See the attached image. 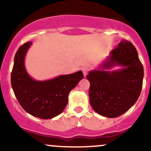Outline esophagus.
<instances>
[{"mask_svg":"<svg viewBox=\"0 0 151 151\" xmlns=\"http://www.w3.org/2000/svg\"><path fill=\"white\" fill-rule=\"evenodd\" d=\"M81 70H82L84 75L86 76V74H87V73H88V71H89V69H88L87 67H82V68H81Z\"/></svg>","mask_w":151,"mask_h":151,"instance_id":"esophagus-1","label":"esophagus"}]
</instances>
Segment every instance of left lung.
Masks as SVG:
<instances>
[{"mask_svg": "<svg viewBox=\"0 0 151 151\" xmlns=\"http://www.w3.org/2000/svg\"><path fill=\"white\" fill-rule=\"evenodd\" d=\"M116 65L120 70L109 71ZM89 102L100 115L116 118L134 105L141 94L143 67L135 47L129 41L121 40L99 70L89 72Z\"/></svg>", "mask_w": 151, "mask_h": 151, "instance_id": "8db88e82", "label": "left lung"}]
</instances>
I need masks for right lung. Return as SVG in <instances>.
Listing matches in <instances>:
<instances>
[{
    "label": "right lung",
    "mask_w": 151,
    "mask_h": 151,
    "mask_svg": "<svg viewBox=\"0 0 151 151\" xmlns=\"http://www.w3.org/2000/svg\"><path fill=\"white\" fill-rule=\"evenodd\" d=\"M31 42L22 45L14 58L11 73V85L20 106L33 116L50 119L63 111L68 102V95L83 79L81 71L60 75L46 81L35 80L25 67V58Z\"/></svg>",
    "instance_id": "obj_1"
}]
</instances>
